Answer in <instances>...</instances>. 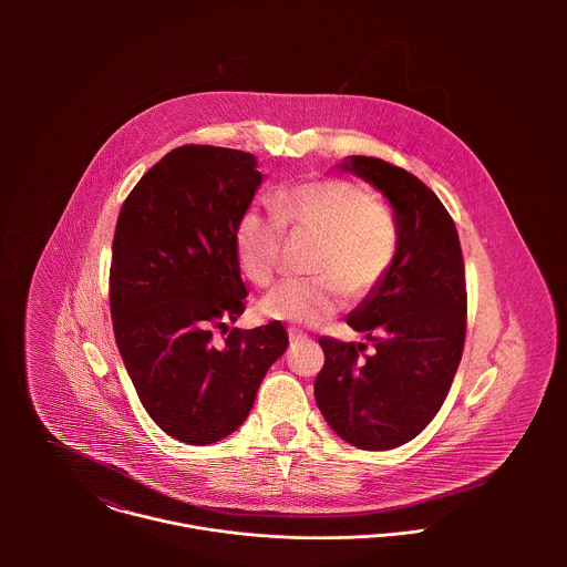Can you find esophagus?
Returning a JSON list of instances; mask_svg holds the SVG:
<instances>
[{
    "mask_svg": "<svg viewBox=\"0 0 567 567\" xmlns=\"http://www.w3.org/2000/svg\"><path fill=\"white\" fill-rule=\"evenodd\" d=\"M288 336H290V342H301V340H306L308 336L303 333V331H299V329H288Z\"/></svg>",
    "mask_w": 567,
    "mask_h": 567,
    "instance_id": "1",
    "label": "esophagus"
}]
</instances>
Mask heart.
<instances>
[{"label":"heart","instance_id":"heart-1","mask_svg":"<svg viewBox=\"0 0 567 567\" xmlns=\"http://www.w3.org/2000/svg\"><path fill=\"white\" fill-rule=\"evenodd\" d=\"M284 227L323 244L310 264L315 277L286 279L259 301V312L281 323H324L344 306V288L371 292L398 255V225L367 189L344 178L306 181L275 192L272 212L248 207L236 225L238 261L255 286L279 270Z\"/></svg>","mask_w":567,"mask_h":567}]
</instances>
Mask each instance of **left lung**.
Instances as JSON below:
<instances>
[{
  "instance_id": "8db88e82",
  "label": "left lung",
  "mask_w": 567,
  "mask_h": 567,
  "mask_svg": "<svg viewBox=\"0 0 567 567\" xmlns=\"http://www.w3.org/2000/svg\"><path fill=\"white\" fill-rule=\"evenodd\" d=\"M389 200L398 255L386 277L347 317L367 344L321 338L315 398L329 427L360 450L412 441L445 402L463 358L467 324L458 231L436 194L414 174L375 157L338 165Z\"/></svg>"
}]
</instances>
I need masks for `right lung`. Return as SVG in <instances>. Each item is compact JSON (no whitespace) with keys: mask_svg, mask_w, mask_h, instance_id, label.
<instances>
[{"mask_svg":"<svg viewBox=\"0 0 567 567\" xmlns=\"http://www.w3.org/2000/svg\"><path fill=\"white\" fill-rule=\"evenodd\" d=\"M261 178L250 153L181 146L140 178L117 218L109 279L115 342L146 412L189 445L236 432L288 347L277 321L227 327L248 295L236 225ZM214 328L230 331L220 346Z\"/></svg>","mask_w":567,"mask_h":567,"instance_id":"1","label":"right lung"}]
</instances>
